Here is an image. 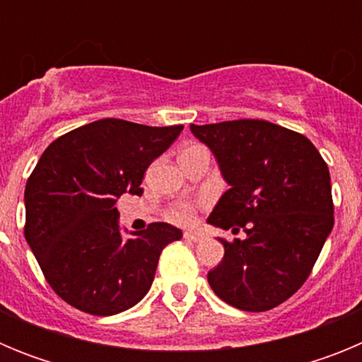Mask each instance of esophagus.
I'll list each match as a JSON object with an SVG mask.
<instances>
[{
  "instance_id": "34e87169",
  "label": "esophagus",
  "mask_w": 362,
  "mask_h": 362,
  "mask_svg": "<svg viewBox=\"0 0 362 362\" xmlns=\"http://www.w3.org/2000/svg\"><path fill=\"white\" fill-rule=\"evenodd\" d=\"M183 238L187 239V241L199 243L201 239H203V233H199V232H194V230H187V232L183 233Z\"/></svg>"
}]
</instances>
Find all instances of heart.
<instances>
[{"label": "heart", "mask_w": 362, "mask_h": 362, "mask_svg": "<svg viewBox=\"0 0 362 362\" xmlns=\"http://www.w3.org/2000/svg\"><path fill=\"white\" fill-rule=\"evenodd\" d=\"M196 153H209V152H206V148L201 145H190L181 152V158H183V156H196ZM194 216H196V204H192V203L174 204V206L168 210V214H166L168 219L174 221V223H181V225L192 223V221H194Z\"/></svg>", "instance_id": "obj_1"}]
</instances>
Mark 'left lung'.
Returning <instances> with one entry per match:
<instances>
[{"label": "left lung", "mask_w": 362, "mask_h": 362, "mask_svg": "<svg viewBox=\"0 0 362 362\" xmlns=\"http://www.w3.org/2000/svg\"><path fill=\"white\" fill-rule=\"evenodd\" d=\"M232 188L209 223L246 233L225 241L209 272L216 296L233 308L267 312L305 284L334 228L330 172L308 137L263 119L190 124Z\"/></svg>", "instance_id": "obj_1"}]
</instances>
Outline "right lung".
Returning <instances> with one entry per match:
<instances>
[{
  "label": "right lung",
  "instance_id": "add662e5",
  "mask_svg": "<svg viewBox=\"0 0 362 362\" xmlns=\"http://www.w3.org/2000/svg\"><path fill=\"white\" fill-rule=\"evenodd\" d=\"M181 130L107 117L47 146L25 187V239L70 306L114 315L146 296L163 248L183 233L150 223L124 241L116 203L127 192L141 196L146 168Z\"/></svg>",
  "mask_w": 362,
  "mask_h": 362
}]
</instances>
